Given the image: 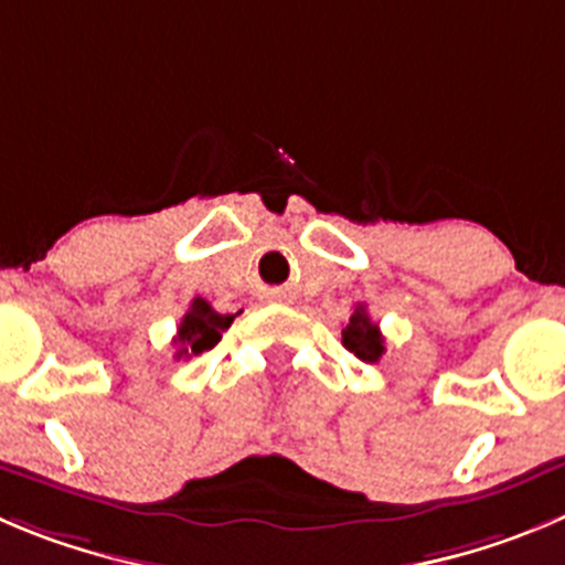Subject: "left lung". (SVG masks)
I'll list each match as a JSON object with an SVG mask.
<instances>
[{
    "label": "left lung",
    "mask_w": 565,
    "mask_h": 565,
    "mask_svg": "<svg viewBox=\"0 0 565 565\" xmlns=\"http://www.w3.org/2000/svg\"><path fill=\"white\" fill-rule=\"evenodd\" d=\"M342 345L351 351L354 356H360L362 362H379L384 354V337L379 331V323H373L371 315H367L365 303L354 309L348 326L342 329Z\"/></svg>",
    "instance_id": "1"
}]
</instances>
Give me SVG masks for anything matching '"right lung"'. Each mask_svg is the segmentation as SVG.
<instances>
[{"label": "right lung", "instance_id": "add662e5", "mask_svg": "<svg viewBox=\"0 0 565 565\" xmlns=\"http://www.w3.org/2000/svg\"><path fill=\"white\" fill-rule=\"evenodd\" d=\"M234 323V315H220L211 309L209 300L194 298L189 312L183 315L178 334L172 337V345H178L175 356H198L209 348H214L223 337V331Z\"/></svg>", "mask_w": 565, "mask_h": 565}]
</instances>
